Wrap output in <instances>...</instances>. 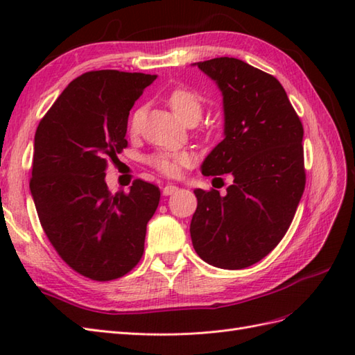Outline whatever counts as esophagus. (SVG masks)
Returning <instances> with one entry per match:
<instances>
[{
  "instance_id": "esophagus-1",
  "label": "esophagus",
  "mask_w": 355,
  "mask_h": 355,
  "mask_svg": "<svg viewBox=\"0 0 355 355\" xmlns=\"http://www.w3.org/2000/svg\"><path fill=\"white\" fill-rule=\"evenodd\" d=\"M175 192H178V187H177V186H173V184L164 186V187H163V191H162V193L164 195V197H169V195H173Z\"/></svg>"
}]
</instances>
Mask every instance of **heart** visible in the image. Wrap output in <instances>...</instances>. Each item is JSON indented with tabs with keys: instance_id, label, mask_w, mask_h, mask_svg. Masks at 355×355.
Masks as SVG:
<instances>
[{
	"instance_id": "heart-1",
	"label": "heart",
	"mask_w": 355,
	"mask_h": 355,
	"mask_svg": "<svg viewBox=\"0 0 355 355\" xmlns=\"http://www.w3.org/2000/svg\"><path fill=\"white\" fill-rule=\"evenodd\" d=\"M169 107L183 123L195 122L197 123L202 114V99L197 94L186 88H177L171 93L168 99ZM135 119L132 120V125ZM148 163L158 172L168 177H175L182 171L192 163V155L186 150H162L155 153L148 158Z\"/></svg>"
}]
</instances>
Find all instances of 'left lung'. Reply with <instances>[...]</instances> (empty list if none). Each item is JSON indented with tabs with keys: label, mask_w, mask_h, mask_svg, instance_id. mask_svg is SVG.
I'll use <instances>...</instances> for the list:
<instances>
[{
	"label": "left lung",
	"mask_w": 355,
	"mask_h": 355,
	"mask_svg": "<svg viewBox=\"0 0 355 355\" xmlns=\"http://www.w3.org/2000/svg\"><path fill=\"white\" fill-rule=\"evenodd\" d=\"M220 88L224 140L201 164L206 177L232 178L224 195L195 189L191 238L218 268L250 267L288 230L305 189L304 126L275 76L236 58L197 62ZM224 184V183H223Z\"/></svg>",
	"instance_id": "8db88e82"
}]
</instances>
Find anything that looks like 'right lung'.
Here are the masks:
<instances>
[{"label": "right lung", "mask_w": 355, "mask_h": 355, "mask_svg": "<svg viewBox=\"0 0 355 355\" xmlns=\"http://www.w3.org/2000/svg\"><path fill=\"white\" fill-rule=\"evenodd\" d=\"M155 74L88 71L67 87L37 125L30 192L58 254L93 281L131 271L145 248L160 189L135 180L111 195L110 160L128 146V116Z\"/></svg>", "instance_id": "obj_1"}]
</instances>
